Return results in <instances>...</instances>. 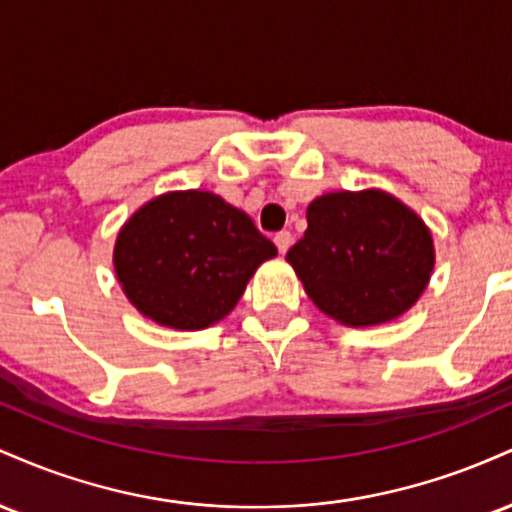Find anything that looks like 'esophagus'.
I'll list each match as a JSON object with an SVG mask.
<instances>
[{"instance_id":"1","label":"esophagus","mask_w":512,"mask_h":512,"mask_svg":"<svg viewBox=\"0 0 512 512\" xmlns=\"http://www.w3.org/2000/svg\"><path fill=\"white\" fill-rule=\"evenodd\" d=\"M274 243H276V248H279L281 255H286V250H289L293 245V236L289 231H281V233H276V236H274Z\"/></svg>"}]
</instances>
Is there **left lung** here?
I'll list each match as a JSON object with an SVG mask.
<instances>
[{
    "label": "left lung",
    "mask_w": 512,
    "mask_h": 512,
    "mask_svg": "<svg viewBox=\"0 0 512 512\" xmlns=\"http://www.w3.org/2000/svg\"><path fill=\"white\" fill-rule=\"evenodd\" d=\"M322 313L351 327L395 320L433 272L424 221L387 192H332L308 207V231L286 252Z\"/></svg>",
    "instance_id": "left-lung-1"
}]
</instances>
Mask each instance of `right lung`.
Wrapping results in <instances>:
<instances>
[{
	"label": "right lung",
	"mask_w": 512,
	"mask_h": 512,
	"mask_svg": "<svg viewBox=\"0 0 512 512\" xmlns=\"http://www.w3.org/2000/svg\"><path fill=\"white\" fill-rule=\"evenodd\" d=\"M274 255L245 211L211 192H168L125 223L115 272L142 315L173 330H204L236 308L255 269Z\"/></svg>",
	"instance_id": "obj_1"
}]
</instances>
